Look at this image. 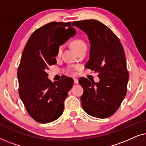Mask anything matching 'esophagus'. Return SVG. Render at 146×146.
<instances>
[{
    "instance_id": "34e87169",
    "label": "esophagus",
    "mask_w": 146,
    "mask_h": 146,
    "mask_svg": "<svg viewBox=\"0 0 146 146\" xmlns=\"http://www.w3.org/2000/svg\"><path fill=\"white\" fill-rule=\"evenodd\" d=\"M74 82L75 84H78V80L76 79V78L74 79Z\"/></svg>"
}]
</instances>
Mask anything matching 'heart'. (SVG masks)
I'll return each instance as SVG.
<instances>
[{"label":"heart","instance_id":"1","mask_svg":"<svg viewBox=\"0 0 146 146\" xmlns=\"http://www.w3.org/2000/svg\"><path fill=\"white\" fill-rule=\"evenodd\" d=\"M71 45L73 48L75 50L76 52L79 51L84 46H86V43L84 42L80 39L73 40L71 42ZM62 49L63 48L62 46H60L58 48V51H57V54H56L58 57L60 56V55L62 54ZM70 72H73V70L70 69Z\"/></svg>","mask_w":146,"mask_h":146}]
</instances>
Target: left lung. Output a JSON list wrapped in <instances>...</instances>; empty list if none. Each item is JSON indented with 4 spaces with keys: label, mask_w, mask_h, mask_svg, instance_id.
<instances>
[{
    "label": "left lung",
    "mask_w": 146,
    "mask_h": 146,
    "mask_svg": "<svg viewBox=\"0 0 146 146\" xmlns=\"http://www.w3.org/2000/svg\"><path fill=\"white\" fill-rule=\"evenodd\" d=\"M75 26L88 37L90 49L87 68L98 73L95 83L80 78L84 89L80 98L85 112L93 117L106 118L119 108L127 93L129 73L124 50L114 33L96 20L74 21Z\"/></svg>",
    "instance_id": "1"
}]
</instances>
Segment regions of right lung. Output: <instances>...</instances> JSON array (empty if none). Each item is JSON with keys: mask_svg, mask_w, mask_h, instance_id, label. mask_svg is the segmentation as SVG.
I'll use <instances>...</instances> for the list:
<instances>
[{"mask_svg": "<svg viewBox=\"0 0 146 146\" xmlns=\"http://www.w3.org/2000/svg\"><path fill=\"white\" fill-rule=\"evenodd\" d=\"M69 23L52 22L36 30L24 48L17 71L19 93L29 114L41 123H49L62 114L64 102L74 80L63 77L52 82L46 70L56 64L57 51L70 38H61L62 31L76 35Z\"/></svg>", "mask_w": 146, "mask_h": 146, "instance_id": "right-lung-1", "label": "right lung"}]
</instances>
